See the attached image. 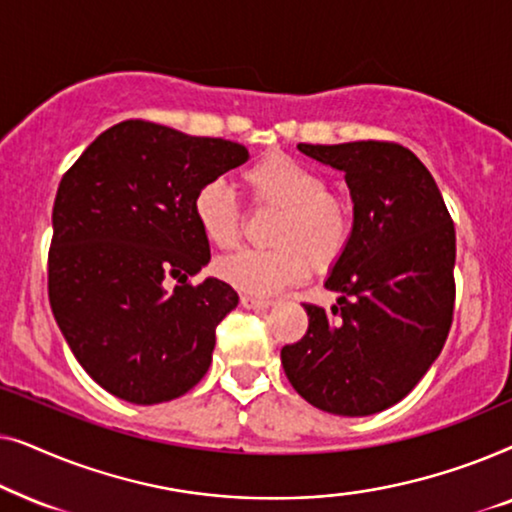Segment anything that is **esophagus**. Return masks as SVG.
<instances>
[{
    "label": "esophagus",
    "mask_w": 512,
    "mask_h": 512,
    "mask_svg": "<svg viewBox=\"0 0 512 512\" xmlns=\"http://www.w3.org/2000/svg\"><path fill=\"white\" fill-rule=\"evenodd\" d=\"M240 305L247 307V310H268V307L272 305V300L268 298H256V296H240Z\"/></svg>",
    "instance_id": "obj_1"
}]
</instances>
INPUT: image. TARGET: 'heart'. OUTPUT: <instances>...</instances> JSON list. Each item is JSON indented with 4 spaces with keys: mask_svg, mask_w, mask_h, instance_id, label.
Returning <instances> with one entry per match:
<instances>
[{
    "mask_svg": "<svg viewBox=\"0 0 512 512\" xmlns=\"http://www.w3.org/2000/svg\"><path fill=\"white\" fill-rule=\"evenodd\" d=\"M256 207L277 212L270 249H247L216 263V275L249 296H272L312 272L342 261L354 237L356 214L345 193L326 188V177L303 160L268 153L242 172ZM193 216L205 240L219 251L237 247L244 214L221 181H207L193 195Z\"/></svg>",
    "mask_w": 512,
    "mask_h": 512,
    "instance_id": "obj_1",
    "label": "heart"
}]
</instances>
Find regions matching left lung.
I'll use <instances>...</instances> for the list:
<instances>
[{"label":"left lung","mask_w":512,"mask_h":512,"mask_svg":"<svg viewBox=\"0 0 512 512\" xmlns=\"http://www.w3.org/2000/svg\"><path fill=\"white\" fill-rule=\"evenodd\" d=\"M345 172L356 226L326 289L303 303L307 333L282 347L284 373L314 408L366 417L403 401L438 359L454 319V235L431 172L396 142L298 144Z\"/></svg>","instance_id":"8db88e82"}]
</instances>
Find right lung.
<instances>
[{"label": "right lung", "instance_id": "1", "mask_svg": "<svg viewBox=\"0 0 512 512\" xmlns=\"http://www.w3.org/2000/svg\"><path fill=\"white\" fill-rule=\"evenodd\" d=\"M247 160L242 144L135 118L62 174L48 300L76 361L116 398L165 403L205 377L237 293L214 277L191 284L209 261L193 195Z\"/></svg>", "mask_w": 512, "mask_h": 512}]
</instances>
